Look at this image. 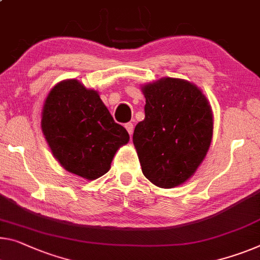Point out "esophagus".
I'll return each mask as SVG.
<instances>
[{
  "label": "esophagus",
  "instance_id": "1",
  "mask_svg": "<svg viewBox=\"0 0 260 260\" xmlns=\"http://www.w3.org/2000/svg\"><path fill=\"white\" fill-rule=\"evenodd\" d=\"M125 129H126L127 133H129L130 136L133 135V133H134V124H133V123H131V122L126 123V124H125Z\"/></svg>",
  "mask_w": 260,
  "mask_h": 260
}]
</instances>
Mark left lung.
I'll use <instances>...</instances> for the list:
<instances>
[{"mask_svg": "<svg viewBox=\"0 0 260 260\" xmlns=\"http://www.w3.org/2000/svg\"><path fill=\"white\" fill-rule=\"evenodd\" d=\"M145 118L134 131L143 174L161 188L185 182L206 157L213 114L197 86L166 78L143 87Z\"/></svg>", "mask_w": 260, "mask_h": 260, "instance_id": "left-lung-1", "label": "left lung"}]
</instances>
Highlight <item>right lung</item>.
I'll return each mask as SVG.
<instances>
[{
    "label": "right lung",
    "instance_id": "obj_1",
    "mask_svg": "<svg viewBox=\"0 0 260 260\" xmlns=\"http://www.w3.org/2000/svg\"><path fill=\"white\" fill-rule=\"evenodd\" d=\"M42 129L63 169L94 180L106 174L129 134L114 121L99 94L77 80H65L47 95Z\"/></svg>",
    "mask_w": 260,
    "mask_h": 260
}]
</instances>
